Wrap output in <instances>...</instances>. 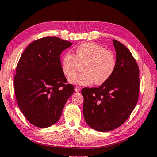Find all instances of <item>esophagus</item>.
<instances>
[{"label": "esophagus", "mask_w": 157, "mask_h": 157, "mask_svg": "<svg viewBox=\"0 0 157 157\" xmlns=\"http://www.w3.org/2000/svg\"><path fill=\"white\" fill-rule=\"evenodd\" d=\"M81 90V88H79V87H78V86H75V92H79V91Z\"/></svg>", "instance_id": "1"}]
</instances>
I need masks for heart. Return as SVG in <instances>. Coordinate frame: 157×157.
<instances>
[{
    "label": "heart",
    "mask_w": 157,
    "mask_h": 157,
    "mask_svg": "<svg viewBox=\"0 0 157 157\" xmlns=\"http://www.w3.org/2000/svg\"><path fill=\"white\" fill-rule=\"evenodd\" d=\"M82 72L73 74L80 68ZM115 56L113 51L94 42H85L75 49V55L67 53L62 60V70L66 76H71V84L84 86L95 82L100 85L106 82L115 71Z\"/></svg>",
    "instance_id": "b5f03b06"
}]
</instances>
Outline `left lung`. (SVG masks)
I'll use <instances>...</instances> for the list:
<instances>
[{
  "label": "left lung",
  "instance_id": "8db88e82",
  "mask_svg": "<svg viewBox=\"0 0 157 157\" xmlns=\"http://www.w3.org/2000/svg\"><path fill=\"white\" fill-rule=\"evenodd\" d=\"M116 66L113 75L99 88H84L83 114L93 129L107 132L121 126L136 106L139 92L138 64L129 49L113 40Z\"/></svg>",
  "mask_w": 157,
  "mask_h": 157
}]
</instances>
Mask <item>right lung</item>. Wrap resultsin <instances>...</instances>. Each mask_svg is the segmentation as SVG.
Listing matches in <instances>:
<instances>
[{"label": "right lung", "instance_id": "1", "mask_svg": "<svg viewBox=\"0 0 157 157\" xmlns=\"http://www.w3.org/2000/svg\"><path fill=\"white\" fill-rule=\"evenodd\" d=\"M71 45L57 37H45L31 42L21 56L14 90L20 109L33 126L47 128L56 124L73 93L60 62L62 51Z\"/></svg>", "mask_w": 157, "mask_h": 157}]
</instances>
